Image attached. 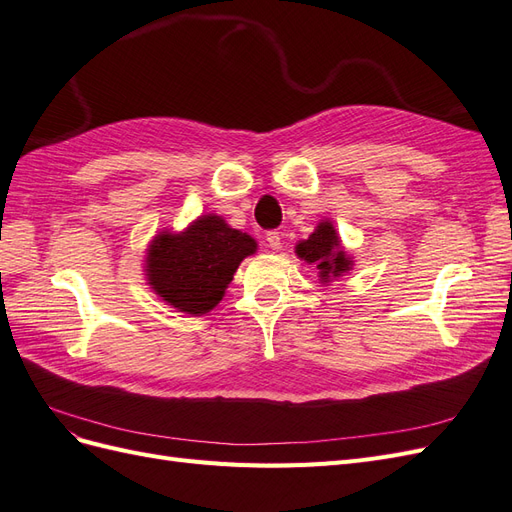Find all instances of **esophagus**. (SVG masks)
<instances>
[{
  "label": "esophagus",
  "mask_w": 512,
  "mask_h": 512,
  "mask_svg": "<svg viewBox=\"0 0 512 512\" xmlns=\"http://www.w3.org/2000/svg\"><path fill=\"white\" fill-rule=\"evenodd\" d=\"M267 243H269V247L271 250H282V235L277 230H269L267 232Z\"/></svg>",
  "instance_id": "esophagus-1"
}]
</instances>
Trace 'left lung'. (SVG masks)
<instances>
[{"instance_id":"obj_1","label":"left lung","mask_w":512,"mask_h":512,"mask_svg":"<svg viewBox=\"0 0 512 512\" xmlns=\"http://www.w3.org/2000/svg\"><path fill=\"white\" fill-rule=\"evenodd\" d=\"M294 252L309 265H316L322 286H329L337 277L346 275L354 265L331 220H320L312 235L297 243Z\"/></svg>"}]
</instances>
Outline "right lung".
Here are the masks:
<instances>
[{"instance_id": "right-lung-1", "label": "right lung", "mask_w": 512, "mask_h": 512, "mask_svg": "<svg viewBox=\"0 0 512 512\" xmlns=\"http://www.w3.org/2000/svg\"><path fill=\"white\" fill-rule=\"evenodd\" d=\"M254 237L207 213L181 232L162 230L149 241L145 277L158 297L190 316L209 314L222 301L241 260L256 254Z\"/></svg>"}]
</instances>
